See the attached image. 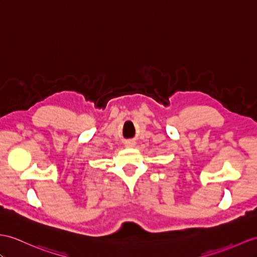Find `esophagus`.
Instances as JSON below:
<instances>
[{"instance_id":"1","label":"esophagus","mask_w":257,"mask_h":257,"mask_svg":"<svg viewBox=\"0 0 257 257\" xmlns=\"http://www.w3.org/2000/svg\"><path fill=\"white\" fill-rule=\"evenodd\" d=\"M134 146H135V142H134V141H127V142H125V147L133 148Z\"/></svg>"}]
</instances>
